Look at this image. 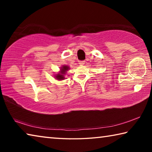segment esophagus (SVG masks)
Here are the masks:
<instances>
[{
	"label": "esophagus",
	"mask_w": 152,
	"mask_h": 152,
	"mask_svg": "<svg viewBox=\"0 0 152 152\" xmlns=\"http://www.w3.org/2000/svg\"><path fill=\"white\" fill-rule=\"evenodd\" d=\"M84 64H85V61H79L80 65H84Z\"/></svg>",
	"instance_id": "1"
}]
</instances>
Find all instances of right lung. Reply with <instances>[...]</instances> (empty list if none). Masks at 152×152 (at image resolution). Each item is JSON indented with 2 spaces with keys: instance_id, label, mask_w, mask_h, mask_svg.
Segmentation results:
<instances>
[{
  "instance_id": "1",
  "label": "right lung",
  "mask_w": 152,
  "mask_h": 152,
  "mask_svg": "<svg viewBox=\"0 0 152 152\" xmlns=\"http://www.w3.org/2000/svg\"><path fill=\"white\" fill-rule=\"evenodd\" d=\"M69 69L68 66H62V68H61V72L60 74H58L57 76H56V78L58 80H64V74H66V72Z\"/></svg>"
}]
</instances>
